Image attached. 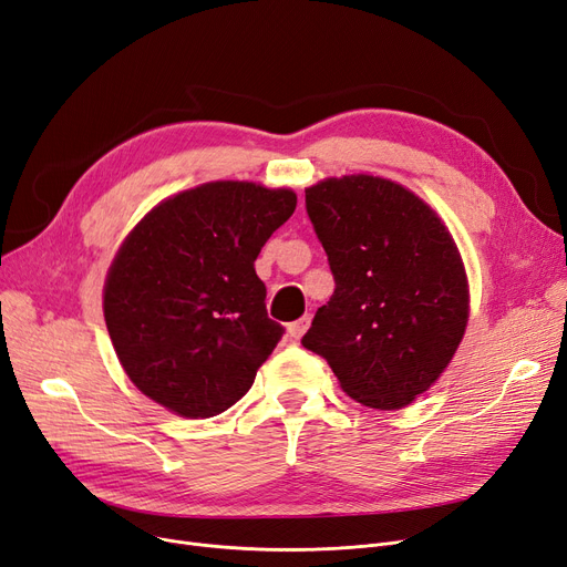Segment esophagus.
<instances>
[{"label": "esophagus", "instance_id": "34e87169", "mask_svg": "<svg viewBox=\"0 0 567 567\" xmlns=\"http://www.w3.org/2000/svg\"><path fill=\"white\" fill-rule=\"evenodd\" d=\"M308 327H310V316H303V318H299V320L291 322V324L287 327V331H289V337H291V339H301Z\"/></svg>", "mask_w": 567, "mask_h": 567}]
</instances>
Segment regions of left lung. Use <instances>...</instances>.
<instances>
[{"label":"left lung","instance_id":"left-lung-1","mask_svg":"<svg viewBox=\"0 0 567 567\" xmlns=\"http://www.w3.org/2000/svg\"><path fill=\"white\" fill-rule=\"evenodd\" d=\"M333 282L303 348L327 360L352 400L394 411L444 373L463 341L470 289L444 221L402 184L373 175L306 188Z\"/></svg>","mask_w":567,"mask_h":567}]
</instances>
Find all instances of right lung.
Wrapping results in <instances>:
<instances>
[{"label": "right lung", "mask_w": 567, "mask_h": 567, "mask_svg": "<svg viewBox=\"0 0 567 567\" xmlns=\"http://www.w3.org/2000/svg\"><path fill=\"white\" fill-rule=\"evenodd\" d=\"M297 207L289 188L209 182L156 205L104 282V322L128 379L182 417L234 406L282 339L255 261Z\"/></svg>", "instance_id": "add662e5"}]
</instances>
